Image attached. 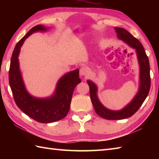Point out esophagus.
I'll use <instances>...</instances> for the list:
<instances>
[{"mask_svg": "<svg viewBox=\"0 0 159 159\" xmlns=\"http://www.w3.org/2000/svg\"><path fill=\"white\" fill-rule=\"evenodd\" d=\"M87 72H88V71H87V69L85 67H80V76H86L87 74Z\"/></svg>", "mask_w": 159, "mask_h": 159, "instance_id": "34e87169", "label": "esophagus"}]
</instances>
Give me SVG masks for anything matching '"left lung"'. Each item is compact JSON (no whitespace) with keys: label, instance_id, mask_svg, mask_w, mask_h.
Returning a JSON list of instances; mask_svg holds the SVG:
<instances>
[{"label":"left lung","instance_id":"8db88e82","mask_svg":"<svg viewBox=\"0 0 159 159\" xmlns=\"http://www.w3.org/2000/svg\"><path fill=\"white\" fill-rule=\"evenodd\" d=\"M117 38L135 49L138 63L139 66V86L137 94L130 103L123 109L118 111L110 110L100 102L98 98V87L92 80H87V83L89 86L90 98L96 113L105 120H123L131 117L135 113L142 105L147 98L150 88V74L149 59L146 55L143 46L137 38L132 35L126 29L116 27Z\"/></svg>","mask_w":159,"mask_h":159}]
</instances>
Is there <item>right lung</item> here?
Here are the masks:
<instances>
[{"label": "right lung", "instance_id": "add662e5", "mask_svg": "<svg viewBox=\"0 0 159 159\" xmlns=\"http://www.w3.org/2000/svg\"><path fill=\"white\" fill-rule=\"evenodd\" d=\"M48 29L41 25H37L17 43L12 54L9 72V85L17 106L29 117L40 123L55 122L65 117L70 110L74 88L81 82L79 70L76 69L61 77L51 96L39 98L27 92L20 69L18 56L20 48L26 39L33 33L46 32Z\"/></svg>", "mask_w": 159, "mask_h": 159}]
</instances>
